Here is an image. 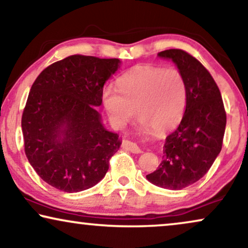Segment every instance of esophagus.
Listing matches in <instances>:
<instances>
[{"mask_svg":"<svg viewBox=\"0 0 248 248\" xmlns=\"http://www.w3.org/2000/svg\"><path fill=\"white\" fill-rule=\"evenodd\" d=\"M123 148L125 150L132 152V154H141V149L139 148V145L137 143H134V142H131V141H124L123 142Z\"/></svg>","mask_w":248,"mask_h":248,"instance_id":"esophagus-1","label":"esophagus"}]
</instances>
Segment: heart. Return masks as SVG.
I'll return each instance as SVG.
<instances>
[{
	"label": "heart",
	"instance_id": "b5f03b06",
	"mask_svg": "<svg viewBox=\"0 0 248 248\" xmlns=\"http://www.w3.org/2000/svg\"><path fill=\"white\" fill-rule=\"evenodd\" d=\"M117 89L103 90L105 109L116 125L134 116L157 133L177 126L184 116L188 88L181 71L175 67L142 65L127 71L116 81Z\"/></svg>",
	"mask_w": 248,
	"mask_h": 248
}]
</instances>
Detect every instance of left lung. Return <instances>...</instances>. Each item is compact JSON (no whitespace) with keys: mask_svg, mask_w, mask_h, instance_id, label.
<instances>
[{"mask_svg":"<svg viewBox=\"0 0 248 248\" xmlns=\"http://www.w3.org/2000/svg\"><path fill=\"white\" fill-rule=\"evenodd\" d=\"M158 56L172 60L184 74L188 99L178 127L166 138L162 161L147 178L162 188L182 189L201 179L221 151L226 110L216 81L194 56L183 49Z\"/></svg>","mask_w":248,"mask_h":248,"instance_id":"8db88e82","label":"left lung"}]
</instances>
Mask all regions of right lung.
I'll list each match as a JSON object with an SVG mask.
<instances>
[{"label":"right lung","instance_id":"right-lung-1","mask_svg":"<svg viewBox=\"0 0 248 248\" xmlns=\"http://www.w3.org/2000/svg\"><path fill=\"white\" fill-rule=\"evenodd\" d=\"M118 67V59L77 54L50 64L33 82L21 120L25 154L53 187L84 191L106 175L122 142L103 126L96 107Z\"/></svg>","mask_w":248,"mask_h":248}]
</instances>
